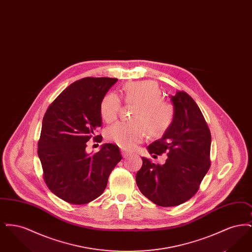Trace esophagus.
I'll return each mask as SVG.
<instances>
[{
	"label": "esophagus",
	"instance_id": "34e87169",
	"mask_svg": "<svg viewBox=\"0 0 252 252\" xmlns=\"http://www.w3.org/2000/svg\"><path fill=\"white\" fill-rule=\"evenodd\" d=\"M121 153H122V156L124 157V158H127V157L130 155L128 152H126V151H125V150H122Z\"/></svg>",
	"mask_w": 252,
	"mask_h": 252
}]
</instances>
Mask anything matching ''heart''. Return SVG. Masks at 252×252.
Masks as SVG:
<instances>
[{
  "instance_id": "1",
  "label": "heart",
  "mask_w": 252,
  "mask_h": 252,
  "mask_svg": "<svg viewBox=\"0 0 252 252\" xmlns=\"http://www.w3.org/2000/svg\"><path fill=\"white\" fill-rule=\"evenodd\" d=\"M124 98L127 104L139 106L134 112L133 123L118 122L105 132L108 142L122 149L132 150L141 144L147 132L152 136L162 135L167 131L175 118V108L172 104L162 100V93L154 81H139L126 85ZM121 98L109 93L101 102L102 119L111 123L116 120L120 111Z\"/></svg>"
}]
</instances>
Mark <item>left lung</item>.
Returning a JSON list of instances; mask_svg holds the SVG:
<instances>
[{
  "label": "left lung",
  "instance_id": "obj_1",
  "mask_svg": "<svg viewBox=\"0 0 252 252\" xmlns=\"http://www.w3.org/2000/svg\"><path fill=\"white\" fill-rule=\"evenodd\" d=\"M175 118L163 136L148 145L150 154L167 153L165 163L155 164L143 157L136 183L153 203L173 207L186 202L198 191L211 166V132L191 96L177 92L171 96Z\"/></svg>",
  "mask_w": 252,
  "mask_h": 252
}]
</instances>
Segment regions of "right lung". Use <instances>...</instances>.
Returning a JSON list of instances; mask_svg holds the SVG:
<instances>
[{
	"instance_id": "right-lung-1",
	"label": "right lung",
	"mask_w": 252,
	"mask_h": 252,
	"mask_svg": "<svg viewBox=\"0 0 252 252\" xmlns=\"http://www.w3.org/2000/svg\"><path fill=\"white\" fill-rule=\"evenodd\" d=\"M117 78L85 77L67 87L47 108L37 144L43 179L51 192L68 203L82 205L105 191L111 171L122 159L116 144L94 154L87 142H101L100 106Z\"/></svg>"
}]
</instances>
